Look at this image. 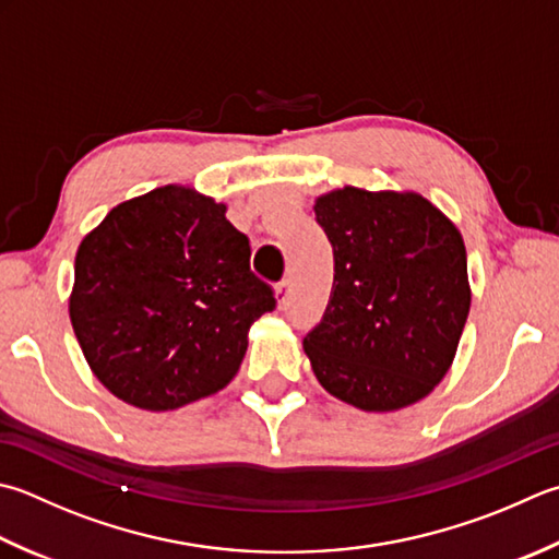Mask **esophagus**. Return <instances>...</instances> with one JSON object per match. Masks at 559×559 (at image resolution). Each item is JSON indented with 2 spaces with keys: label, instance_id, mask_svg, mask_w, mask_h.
<instances>
[{
  "label": "esophagus",
  "instance_id": "1",
  "mask_svg": "<svg viewBox=\"0 0 559 559\" xmlns=\"http://www.w3.org/2000/svg\"><path fill=\"white\" fill-rule=\"evenodd\" d=\"M290 300V281H281L276 286V305L283 310Z\"/></svg>",
  "mask_w": 559,
  "mask_h": 559
}]
</instances>
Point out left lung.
Segmentation results:
<instances>
[{"label": "left lung", "mask_w": 559, "mask_h": 559, "mask_svg": "<svg viewBox=\"0 0 559 559\" xmlns=\"http://www.w3.org/2000/svg\"><path fill=\"white\" fill-rule=\"evenodd\" d=\"M334 286L302 348L320 385L364 412H397L445 378L469 312L461 229L414 191L317 195Z\"/></svg>", "instance_id": "obj_1"}]
</instances>
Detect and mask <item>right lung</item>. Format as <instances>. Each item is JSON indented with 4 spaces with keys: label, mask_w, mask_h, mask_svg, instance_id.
I'll use <instances>...</instances> for the list:
<instances>
[{
    "label": "right lung",
    "mask_w": 559,
    "mask_h": 559,
    "mask_svg": "<svg viewBox=\"0 0 559 559\" xmlns=\"http://www.w3.org/2000/svg\"><path fill=\"white\" fill-rule=\"evenodd\" d=\"M225 213L167 183L111 207L80 242L70 322L96 380L126 404L169 412L223 390L249 326L276 308Z\"/></svg>",
    "instance_id": "right-lung-1"
}]
</instances>
